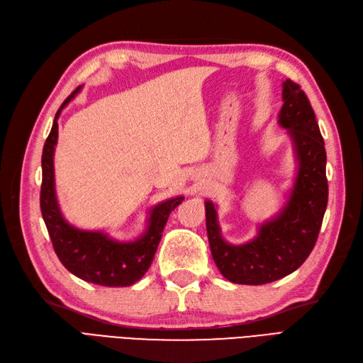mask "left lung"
I'll return each instance as SVG.
<instances>
[{
  "mask_svg": "<svg viewBox=\"0 0 363 363\" xmlns=\"http://www.w3.org/2000/svg\"><path fill=\"white\" fill-rule=\"evenodd\" d=\"M279 124L292 139L298 171L280 213L259 227L257 236L232 245L221 236L216 208L206 201V227L212 257L223 276L238 284H265L289 276L312 252L328 200L324 139L309 98L300 84L283 83Z\"/></svg>",
  "mask_w": 363,
  "mask_h": 363,
  "instance_id": "1",
  "label": "left lung"
}]
</instances>
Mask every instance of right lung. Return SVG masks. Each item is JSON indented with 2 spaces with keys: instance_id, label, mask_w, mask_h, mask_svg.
Wrapping results in <instances>:
<instances>
[{
  "instance_id": "add662e5",
  "label": "right lung",
  "mask_w": 363,
  "mask_h": 363,
  "mask_svg": "<svg viewBox=\"0 0 363 363\" xmlns=\"http://www.w3.org/2000/svg\"><path fill=\"white\" fill-rule=\"evenodd\" d=\"M77 89L63 101L54 118L50 135L42 151L40 212L51 238L54 251L62 265L79 279L108 288L130 286L144 277L155 259L162 232L169 213L184 199L163 201L150 211L145 233L130 242H118L103 232H87L67 223L63 218L54 189V147L57 144V118L62 108L80 92Z\"/></svg>"
}]
</instances>
